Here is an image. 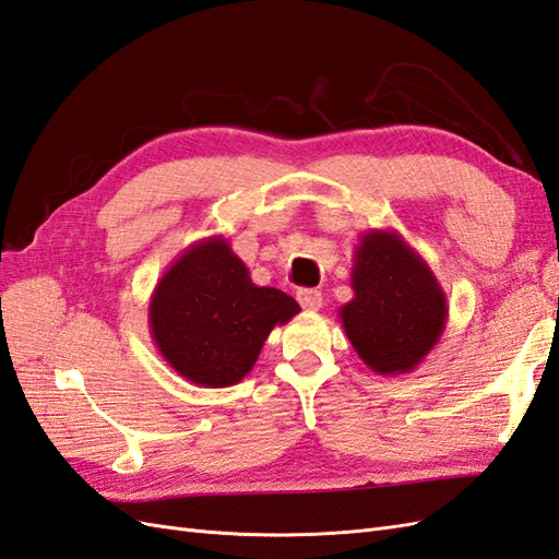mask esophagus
<instances>
[{
  "mask_svg": "<svg viewBox=\"0 0 559 559\" xmlns=\"http://www.w3.org/2000/svg\"><path fill=\"white\" fill-rule=\"evenodd\" d=\"M297 299L307 311H319L323 307V295L319 290H299Z\"/></svg>",
  "mask_w": 559,
  "mask_h": 559,
  "instance_id": "34e87169",
  "label": "esophagus"
}]
</instances>
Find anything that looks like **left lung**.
<instances>
[{
  "instance_id": "left-lung-1",
  "label": "left lung",
  "mask_w": 559,
  "mask_h": 559,
  "mask_svg": "<svg viewBox=\"0 0 559 559\" xmlns=\"http://www.w3.org/2000/svg\"><path fill=\"white\" fill-rule=\"evenodd\" d=\"M352 290L337 317L359 359L378 376L416 370L449 319L435 271L399 231L370 228L354 250Z\"/></svg>"
}]
</instances>
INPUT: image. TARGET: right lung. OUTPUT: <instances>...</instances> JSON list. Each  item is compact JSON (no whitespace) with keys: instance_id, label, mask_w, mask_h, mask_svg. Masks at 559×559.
Wrapping results in <instances>:
<instances>
[{"instance_id":"add662e5","label":"right lung","mask_w":559,"mask_h":559,"mask_svg":"<svg viewBox=\"0 0 559 559\" xmlns=\"http://www.w3.org/2000/svg\"><path fill=\"white\" fill-rule=\"evenodd\" d=\"M299 305L262 288L224 236L186 248L157 281L148 305L151 337L163 359L200 388H231L246 378L269 333Z\"/></svg>"}]
</instances>
